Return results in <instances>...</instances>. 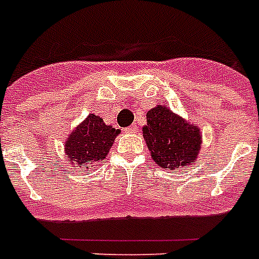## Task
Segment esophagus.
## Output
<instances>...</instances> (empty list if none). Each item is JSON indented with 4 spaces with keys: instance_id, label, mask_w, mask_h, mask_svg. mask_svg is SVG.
I'll use <instances>...</instances> for the list:
<instances>
[{
    "instance_id": "obj_1",
    "label": "esophagus",
    "mask_w": 259,
    "mask_h": 259,
    "mask_svg": "<svg viewBox=\"0 0 259 259\" xmlns=\"http://www.w3.org/2000/svg\"><path fill=\"white\" fill-rule=\"evenodd\" d=\"M136 130H137V126L136 125L127 126V127H125V133H134Z\"/></svg>"
}]
</instances>
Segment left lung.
I'll return each instance as SVG.
<instances>
[{
	"instance_id": "left-lung-1",
	"label": "left lung",
	"mask_w": 259,
	"mask_h": 259,
	"mask_svg": "<svg viewBox=\"0 0 259 259\" xmlns=\"http://www.w3.org/2000/svg\"><path fill=\"white\" fill-rule=\"evenodd\" d=\"M146 121L148 125L142 132L154 162L161 168L176 170L196 161L201 144L197 126L177 117L164 106L149 110Z\"/></svg>"
}]
</instances>
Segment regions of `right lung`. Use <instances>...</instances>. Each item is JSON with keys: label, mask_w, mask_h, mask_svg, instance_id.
<instances>
[{"label": "right lung", "mask_w": 259, "mask_h": 259, "mask_svg": "<svg viewBox=\"0 0 259 259\" xmlns=\"http://www.w3.org/2000/svg\"><path fill=\"white\" fill-rule=\"evenodd\" d=\"M118 133L119 130L105 125L101 117L90 114L67 140V158L79 168H89L94 162L106 158Z\"/></svg>", "instance_id": "add662e5"}]
</instances>
